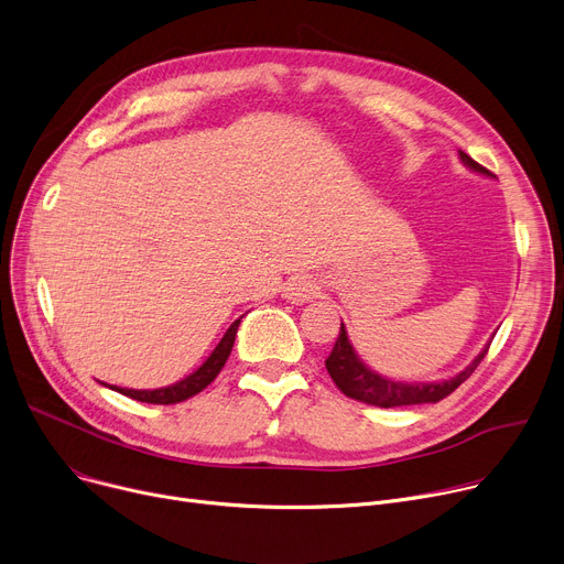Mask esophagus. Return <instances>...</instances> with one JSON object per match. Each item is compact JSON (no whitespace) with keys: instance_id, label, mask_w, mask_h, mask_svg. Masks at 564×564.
Wrapping results in <instances>:
<instances>
[{"instance_id":"34e87169","label":"esophagus","mask_w":564,"mask_h":564,"mask_svg":"<svg viewBox=\"0 0 564 564\" xmlns=\"http://www.w3.org/2000/svg\"><path fill=\"white\" fill-rule=\"evenodd\" d=\"M284 295L289 297L291 303H305V301H310V297L316 295V284L307 275H295L286 282Z\"/></svg>"}]
</instances>
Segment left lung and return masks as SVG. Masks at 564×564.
Instances as JSON below:
<instances>
[{
	"instance_id": "8db88e82",
	"label": "left lung",
	"mask_w": 564,
	"mask_h": 564,
	"mask_svg": "<svg viewBox=\"0 0 564 564\" xmlns=\"http://www.w3.org/2000/svg\"><path fill=\"white\" fill-rule=\"evenodd\" d=\"M459 159L465 165H469L471 171L480 175H489L487 169L478 161H474L467 152L459 150ZM489 344L482 348V352L469 364L465 371H459L457 376L442 380V382H393L389 378H382L380 373L371 371L367 364H364L355 348L348 341V333L341 323L339 337L335 341L333 352L325 359V369L329 378L335 380V384L348 395V399H355L359 403L376 405V408H401V405H421V403H440L446 399L448 393H453L462 382H465L482 357L487 355Z\"/></svg>"
}]
</instances>
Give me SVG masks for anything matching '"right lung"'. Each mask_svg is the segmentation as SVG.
I'll list each match as a JSON object with an SVG mask.
<instances>
[{
  "label": "right lung",
  "mask_w": 564,
  "mask_h": 564,
  "mask_svg": "<svg viewBox=\"0 0 564 564\" xmlns=\"http://www.w3.org/2000/svg\"><path fill=\"white\" fill-rule=\"evenodd\" d=\"M239 323H241V318L229 325V329L223 335L220 344L214 348V352L207 357V361L203 364V367L197 369V371H193L191 376H186L184 380H180V382H175L171 387L152 389V391H148V389H124V387H111V389L122 393V395H129V399L141 401V403H152V405H173V403H182V401L191 399V395L200 393L207 384H212L214 378L225 367V361H227V357L231 352V346H235V339H237Z\"/></svg>",
  "instance_id": "add662e5"
}]
</instances>
